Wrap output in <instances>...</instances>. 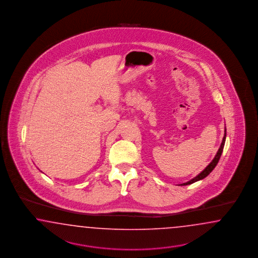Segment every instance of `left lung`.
Instances as JSON below:
<instances>
[{
    "label": "left lung",
    "instance_id": "1",
    "mask_svg": "<svg viewBox=\"0 0 258 258\" xmlns=\"http://www.w3.org/2000/svg\"><path fill=\"white\" fill-rule=\"evenodd\" d=\"M225 140H226V127H225V131H224V136H223V139H222V142H221V145H220L219 150H218V152H217L216 156H215V158L213 159V161H212L211 163L208 164V165L204 168V170L201 172L199 175H197L194 179L188 180L187 182L181 183L180 185H188V184L194 183L196 181L203 180V179H204L205 177H207V176H208V175L213 171V169L216 167V165L218 164V163H219V159H220V156H221V153H222V151H223V148H224Z\"/></svg>",
    "mask_w": 258,
    "mask_h": 258
}]
</instances>
